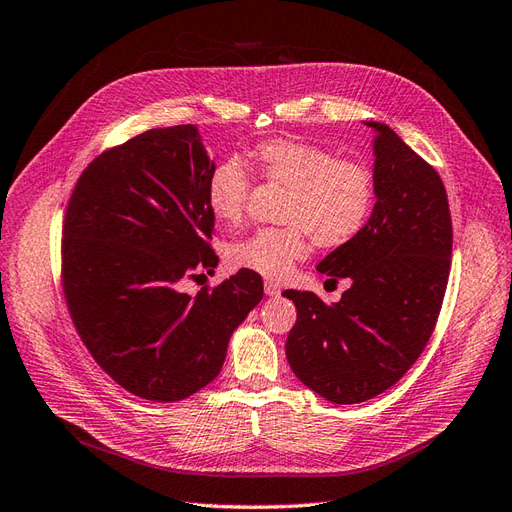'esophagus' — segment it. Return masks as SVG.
Segmentation results:
<instances>
[{"label": "esophagus", "instance_id": "1", "mask_svg": "<svg viewBox=\"0 0 512 512\" xmlns=\"http://www.w3.org/2000/svg\"><path fill=\"white\" fill-rule=\"evenodd\" d=\"M264 291H266V296H270V298L281 296V287L276 285L274 281H266V283H264Z\"/></svg>", "mask_w": 512, "mask_h": 512}]
</instances>
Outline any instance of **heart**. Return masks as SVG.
<instances>
[{
	"instance_id": "1",
	"label": "heart",
	"mask_w": 512,
	"mask_h": 512,
	"mask_svg": "<svg viewBox=\"0 0 512 512\" xmlns=\"http://www.w3.org/2000/svg\"><path fill=\"white\" fill-rule=\"evenodd\" d=\"M216 163L206 180V206L223 225H240L246 214L254 178L287 188L281 227L257 229L253 236L233 242L227 259L233 268L266 279H285L294 264L309 255L311 238L319 248H341L367 227L377 201L375 171L356 158L309 141L268 139L248 158Z\"/></svg>"
}]
</instances>
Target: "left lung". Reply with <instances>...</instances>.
<instances>
[{
  "label": "left lung",
  "instance_id": "left-lung-1",
  "mask_svg": "<svg viewBox=\"0 0 512 512\" xmlns=\"http://www.w3.org/2000/svg\"><path fill=\"white\" fill-rule=\"evenodd\" d=\"M375 137L377 201L358 238L332 251L317 270L349 279L339 302L287 289L298 319L285 354L291 371L339 405L377 397L410 371L440 315L452 255L444 182L392 128Z\"/></svg>",
  "mask_w": 512,
  "mask_h": 512
}]
</instances>
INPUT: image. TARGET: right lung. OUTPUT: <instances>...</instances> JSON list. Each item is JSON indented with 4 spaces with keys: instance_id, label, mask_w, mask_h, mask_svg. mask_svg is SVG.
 I'll return each mask as SVG.
<instances>
[{
    "instance_id": "obj_1",
    "label": "right lung",
    "mask_w": 512,
    "mask_h": 512,
    "mask_svg": "<svg viewBox=\"0 0 512 512\" xmlns=\"http://www.w3.org/2000/svg\"><path fill=\"white\" fill-rule=\"evenodd\" d=\"M214 163L193 124L152 128L96 156L72 188L62 229V289L98 367L141 399L191 397L221 373L231 332L264 298L248 270L197 296L214 272Z\"/></svg>"
}]
</instances>
